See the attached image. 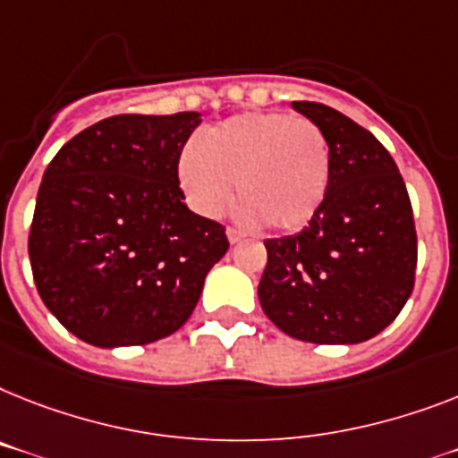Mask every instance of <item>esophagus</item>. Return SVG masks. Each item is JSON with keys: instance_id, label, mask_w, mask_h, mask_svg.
I'll list each match as a JSON object with an SVG mask.
<instances>
[{"instance_id": "esophagus-1", "label": "esophagus", "mask_w": 458, "mask_h": 458, "mask_svg": "<svg viewBox=\"0 0 458 458\" xmlns=\"http://www.w3.org/2000/svg\"><path fill=\"white\" fill-rule=\"evenodd\" d=\"M226 238H229V243H238V241H243V233L241 232H236V229H232V226H229V229H226Z\"/></svg>"}]
</instances>
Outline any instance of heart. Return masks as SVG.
<instances>
[{
  "label": "heart",
  "instance_id": "obj_1",
  "mask_svg": "<svg viewBox=\"0 0 458 458\" xmlns=\"http://www.w3.org/2000/svg\"><path fill=\"white\" fill-rule=\"evenodd\" d=\"M177 182L203 217L232 201L236 217L274 232H300L316 217L330 182V145L316 123L285 112L229 116L177 157Z\"/></svg>",
  "mask_w": 458,
  "mask_h": 458
}]
</instances>
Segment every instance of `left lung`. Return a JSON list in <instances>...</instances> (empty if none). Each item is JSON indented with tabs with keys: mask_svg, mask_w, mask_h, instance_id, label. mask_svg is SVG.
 Returning <instances> with one entry per match:
<instances>
[{
	"mask_svg": "<svg viewBox=\"0 0 458 458\" xmlns=\"http://www.w3.org/2000/svg\"><path fill=\"white\" fill-rule=\"evenodd\" d=\"M293 107L330 145L327 194L300 233L269 238L259 304L285 335L360 344L395 320L414 288L417 232L407 187L386 147L320 102Z\"/></svg>",
	"mask_w": 458,
	"mask_h": 458,
	"instance_id": "1",
	"label": "left lung"
}]
</instances>
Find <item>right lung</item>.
Listing matches in <instances>:
<instances>
[{"instance_id":"right-lung-1","label":"right lung","mask_w":458,"mask_h":458,"mask_svg":"<svg viewBox=\"0 0 458 458\" xmlns=\"http://www.w3.org/2000/svg\"><path fill=\"white\" fill-rule=\"evenodd\" d=\"M199 112L119 114L65 142L41 180L30 264L48 311L81 342L116 349L180 330L229 250L191 213L177 157Z\"/></svg>"}]
</instances>
